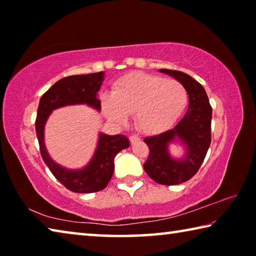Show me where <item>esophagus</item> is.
<instances>
[{
    "mask_svg": "<svg viewBox=\"0 0 256 256\" xmlns=\"http://www.w3.org/2000/svg\"><path fill=\"white\" fill-rule=\"evenodd\" d=\"M128 138H130V141L132 142V144H134V142H136V141L140 140V138H138V136H136V134H132V136H130Z\"/></svg>",
    "mask_w": 256,
    "mask_h": 256,
    "instance_id": "34e87169",
    "label": "esophagus"
}]
</instances>
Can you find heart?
<instances>
[{
	"mask_svg": "<svg viewBox=\"0 0 256 256\" xmlns=\"http://www.w3.org/2000/svg\"><path fill=\"white\" fill-rule=\"evenodd\" d=\"M188 102V92L177 80L132 73L112 86L110 96L102 97L108 118L124 122L134 112V123L142 132L156 133L168 126Z\"/></svg>",
	"mask_w": 256,
	"mask_h": 256,
	"instance_id": "obj_1",
	"label": "heart"
}]
</instances>
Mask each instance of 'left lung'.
Returning a JSON list of instances; mask_svg holds the SVG:
<instances>
[{"label": "left lung", "mask_w": 256, "mask_h": 256, "mask_svg": "<svg viewBox=\"0 0 256 256\" xmlns=\"http://www.w3.org/2000/svg\"><path fill=\"white\" fill-rule=\"evenodd\" d=\"M159 71L174 76L185 86L188 107L174 128L144 138L149 146V156L144 168L157 183L176 185L192 178L206 158L211 144L212 108L204 88L192 76L176 70L162 68ZM176 137L183 140L188 148L186 157L182 162L172 160L166 151L168 144Z\"/></svg>", "instance_id": "1"}]
</instances>
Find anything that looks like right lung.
Wrapping results in <instances>:
<instances>
[{"label": "right lung", "mask_w": 256, "mask_h": 256, "mask_svg": "<svg viewBox=\"0 0 256 256\" xmlns=\"http://www.w3.org/2000/svg\"><path fill=\"white\" fill-rule=\"evenodd\" d=\"M104 79V71L63 78L42 94L38 106L34 125L42 158L55 178L76 193H92L106 188L114 172L115 156L130 146L128 138L120 134L106 136L102 133L96 154L88 166L81 170H68L56 164L47 154L44 144V126L50 112L55 108L74 104H88L98 110H100V100H98L96 94Z\"/></svg>", "instance_id": "add662e5"}]
</instances>
